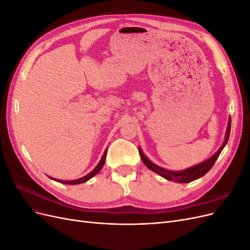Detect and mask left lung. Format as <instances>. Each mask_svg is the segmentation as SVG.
I'll use <instances>...</instances> for the list:
<instances>
[{
	"label": "left lung",
	"mask_w": 250,
	"mask_h": 250,
	"mask_svg": "<svg viewBox=\"0 0 250 250\" xmlns=\"http://www.w3.org/2000/svg\"><path fill=\"white\" fill-rule=\"evenodd\" d=\"M229 132H230V118L229 121L228 129H226V133H225V140L222 144V146L219 148L217 152L214 155H211L209 158H208L207 161H204L198 165L193 166V167H190V168H188L186 170H181V171H170V170L164 169V168L160 167V166L155 165L154 163L151 162L145 154H144V152L140 147H139V152L141 154L143 163L145 164L146 167L149 168L151 171L155 172L156 174H158V175H161L162 177L166 178L167 180L175 181V183H178V184H187V183H191V181H193L195 179H198V178L202 177L203 175H206V174L211 169L215 162L217 161V158L219 157V155H220L221 151L223 150L226 144H228V141L229 138Z\"/></svg>",
	"instance_id": "1"
}]
</instances>
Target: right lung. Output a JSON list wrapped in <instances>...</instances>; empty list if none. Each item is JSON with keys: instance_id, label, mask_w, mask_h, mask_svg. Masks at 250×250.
I'll return each instance as SVG.
<instances>
[{"instance_id": "obj_1", "label": "right lung", "mask_w": 250, "mask_h": 250, "mask_svg": "<svg viewBox=\"0 0 250 250\" xmlns=\"http://www.w3.org/2000/svg\"><path fill=\"white\" fill-rule=\"evenodd\" d=\"M106 153H107V149L104 151V153H103V155H102V158L100 160L99 164H98V165L96 166V168H95L93 171H90L88 174H86L85 176H83V177H81V178L75 179V180H60V179L52 178V177H50V178H52L53 180L57 181V183H62V184H63V185H79V184H82V183H85V181H87V180H89L92 177H94V176L96 175V174L103 168V166H104V164H105V158H106Z\"/></svg>"}]
</instances>
